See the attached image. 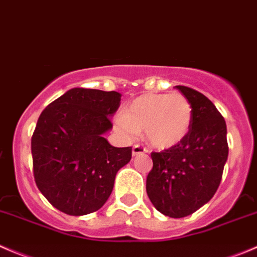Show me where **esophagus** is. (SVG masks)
<instances>
[{"label": "esophagus", "instance_id": "1", "mask_svg": "<svg viewBox=\"0 0 257 257\" xmlns=\"http://www.w3.org/2000/svg\"><path fill=\"white\" fill-rule=\"evenodd\" d=\"M147 153V149L144 148V147L139 146V144H136V146H133V149H132V154H133L134 157L138 156V154H144Z\"/></svg>", "mask_w": 257, "mask_h": 257}]
</instances>
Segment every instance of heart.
<instances>
[{
    "label": "heart",
    "mask_w": 257,
    "mask_h": 257,
    "mask_svg": "<svg viewBox=\"0 0 257 257\" xmlns=\"http://www.w3.org/2000/svg\"><path fill=\"white\" fill-rule=\"evenodd\" d=\"M115 124L125 137L144 132L153 148L164 151L178 146L188 136L192 105L181 93L144 94L126 105Z\"/></svg>",
    "instance_id": "obj_1"
}]
</instances>
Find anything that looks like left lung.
<instances>
[{"label": "left lung", "instance_id": "1", "mask_svg": "<svg viewBox=\"0 0 257 257\" xmlns=\"http://www.w3.org/2000/svg\"><path fill=\"white\" fill-rule=\"evenodd\" d=\"M177 89L192 105L189 133L178 146L151 154L147 195L154 207L172 218L192 215L217 191L228 157L226 121L212 101L187 86Z\"/></svg>", "mask_w": 257, "mask_h": 257}]
</instances>
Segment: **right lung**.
Here are the masks:
<instances>
[{
    "label": "right lung",
    "instance_id": "1",
    "mask_svg": "<svg viewBox=\"0 0 257 257\" xmlns=\"http://www.w3.org/2000/svg\"><path fill=\"white\" fill-rule=\"evenodd\" d=\"M121 94L74 88L41 113L31 139L37 188L61 212H95L111 195L119 169L132 148L113 147L104 134L120 105Z\"/></svg>",
    "mask_w": 257,
    "mask_h": 257
}]
</instances>
